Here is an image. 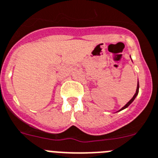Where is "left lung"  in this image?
<instances>
[{"instance_id":"1","label":"left lung","mask_w":158,"mask_h":158,"mask_svg":"<svg viewBox=\"0 0 158 158\" xmlns=\"http://www.w3.org/2000/svg\"><path fill=\"white\" fill-rule=\"evenodd\" d=\"M138 92H139V83H138V84H137V88H136V92H135V95H134V96H133V97H132V98H131V100H130V101H128L127 103L126 104L125 106H123V108H122V109H121V110H119V111H121V110H124V109H126V108H127L128 106H130L131 104L132 103V102H133V101H134V100H135V97H136V96H137V95H138Z\"/></svg>"}]
</instances>
